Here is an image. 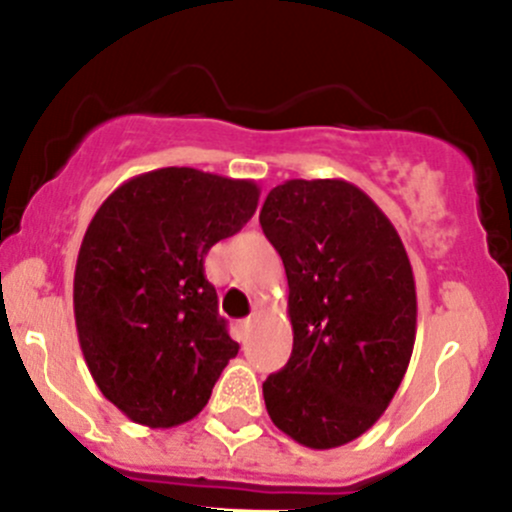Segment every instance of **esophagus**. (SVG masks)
<instances>
[{
	"mask_svg": "<svg viewBox=\"0 0 512 512\" xmlns=\"http://www.w3.org/2000/svg\"><path fill=\"white\" fill-rule=\"evenodd\" d=\"M250 329H252V317H245V319H240V322H237V332H240L242 339L250 334Z\"/></svg>",
	"mask_w": 512,
	"mask_h": 512,
	"instance_id": "34e87169",
	"label": "esophagus"
}]
</instances>
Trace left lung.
I'll use <instances>...</instances> for the list:
<instances>
[{"label": "left lung", "instance_id": "left-lung-1", "mask_svg": "<svg viewBox=\"0 0 512 512\" xmlns=\"http://www.w3.org/2000/svg\"><path fill=\"white\" fill-rule=\"evenodd\" d=\"M287 272L292 356L262 384L267 414L307 448L369 431L394 399L416 342V282L399 232L339 178L285 180L260 210Z\"/></svg>", "mask_w": 512, "mask_h": 512}]
</instances>
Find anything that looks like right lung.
<instances>
[{"label":"right lung","mask_w":512,"mask_h":512,"mask_svg":"<svg viewBox=\"0 0 512 512\" xmlns=\"http://www.w3.org/2000/svg\"><path fill=\"white\" fill-rule=\"evenodd\" d=\"M257 200L252 180L160 168L118 185L86 227L76 332L96 386L131 421L173 428L198 416L240 349L203 262Z\"/></svg>","instance_id":"obj_1"}]
</instances>
